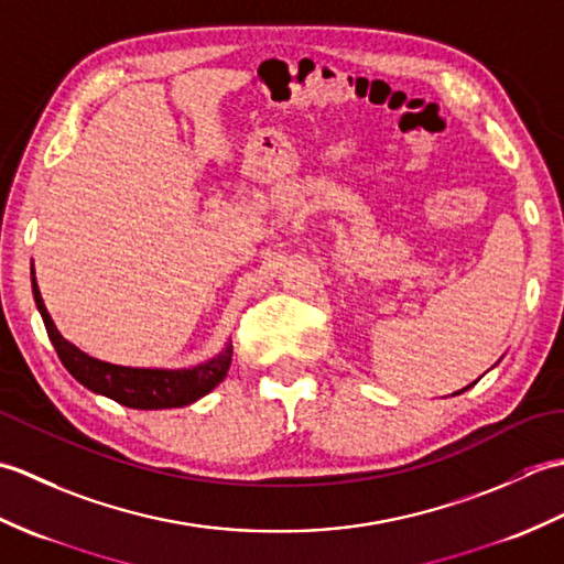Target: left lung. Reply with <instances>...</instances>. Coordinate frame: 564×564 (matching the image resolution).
Wrapping results in <instances>:
<instances>
[{
  "label": "left lung",
  "mask_w": 564,
  "mask_h": 564,
  "mask_svg": "<svg viewBox=\"0 0 564 564\" xmlns=\"http://www.w3.org/2000/svg\"><path fill=\"white\" fill-rule=\"evenodd\" d=\"M467 388H470V386H467ZM467 388H463V390H458V392H453V394H460V392H465Z\"/></svg>",
  "instance_id": "left-lung-1"
}]
</instances>
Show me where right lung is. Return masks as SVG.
I'll use <instances>...</instances> for the list:
<instances>
[{
  "label": "right lung",
  "mask_w": 564,
  "mask_h": 564,
  "mask_svg": "<svg viewBox=\"0 0 564 564\" xmlns=\"http://www.w3.org/2000/svg\"><path fill=\"white\" fill-rule=\"evenodd\" d=\"M31 289L47 337H51L59 361L69 370V376L82 382L87 390L104 394V398L123 406H130V410H172V406H186L196 402L215 386H220L223 378L227 376V368L232 364L230 341L225 344V349L218 356H213L206 364H198L194 368H130L99 361V358L79 351L75 344H69L57 332L55 322L43 303L33 271Z\"/></svg>",
  "instance_id": "1"
}]
</instances>
